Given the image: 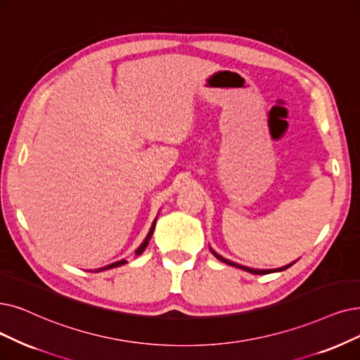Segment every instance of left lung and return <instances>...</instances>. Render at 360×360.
Instances as JSON below:
<instances>
[{
    "label": "left lung",
    "instance_id": "left-lung-1",
    "mask_svg": "<svg viewBox=\"0 0 360 360\" xmlns=\"http://www.w3.org/2000/svg\"><path fill=\"white\" fill-rule=\"evenodd\" d=\"M210 251L214 254V257H217L220 262H223V263H226V264H229V266H233V267H238V269H242V270H245V271H250V273H252V275H267V273H273V271H282V270H285V269H288V267H291L294 263H291V264H286V266H283V267H279V269H270V270H263V269H251V267H245V266H240V264H236V263H233V262H230V260H227V258H223L221 255H219L217 252H215L214 250H211L210 248Z\"/></svg>",
    "mask_w": 360,
    "mask_h": 360
}]
</instances>
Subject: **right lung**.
<instances>
[{
    "label": "right lung",
    "mask_w": 360,
    "mask_h": 360,
    "mask_svg": "<svg viewBox=\"0 0 360 360\" xmlns=\"http://www.w3.org/2000/svg\"><path fill=\"white\" fill-rule=\"evenodd\" d=\"M155 224H156V219L153 220V223H152V227H150V230H149V233H148V236H146V239L143 240V243L136 250V254L137 255H140L143 251L146 250V247H148V243H149V240H150V238H152V235H153V230H155ZM127 263V260H120V262H117V263H112V264H108V266H105V267H102V269H97L96 271H102V270H108V269H113V267H118V266H122V264H125Z\"/></svg>",
    "instance_id": "obj_1"
}]
</instances>
